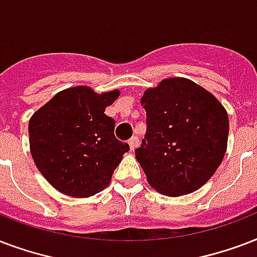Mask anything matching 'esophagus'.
I'll use <instances>...</instances> for the list:
<instances>
[{
  "mask_svg": "<svg viewBox=\"0 0 257 257\" xmlns=\"http://www.w3.org/2000/svg\"><path fill=\"white\" fill-rule=\"evenodd\" d=\"M128 145H130V150L134 151L135 149L138 147V145H139L138 137H133V138H131L130 141H128Z\"/></svg>",
  "mask_w": 257,
  "mask_h": 257,
  "instance_id": "obj_1",
  "label": "esophagus"
}]
</instances>
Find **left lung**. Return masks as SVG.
<instances>
[{
	"mask_svg": "<svg viewBox=\"0 0 257 257\" xmlns=\"http://www.w3.org/2000/svg\"><path fill=\"white\" fill-rule=\"evenodd\" d=\"M147 133L135 158L157 192L169 197L206 184L225 156L226 110L217 97L185 77L164 79L141 99Z\"/></svg>",
	"mask_w": 257,
	"mask_h": 257,
	"instance_id": "obj_1",
	"label": "left lung"
}]
</instances>
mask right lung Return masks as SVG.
<instances>
[{
  "label": "right lung",
  "mask_w": 257,
  "mask_h": 257,
  "mask_svg": "<svg viewBox=\"0 0 257 257\" xmlns=\"http://www.w3.org/2000/svg\"><path fill=\"white\" fill-rule=\"evenodd\" d=\"M119 89L96 93L87 85L57 92L29 119L32 158L44 178L65 196L85 198L106 189L130 150L115 138L104 114Z\"/></svg>",
  "instance_id": "1"
}]
</instances>
